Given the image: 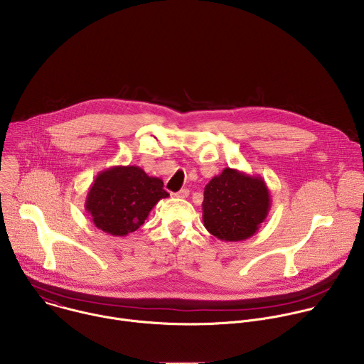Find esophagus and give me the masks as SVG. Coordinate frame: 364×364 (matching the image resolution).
<instances>
[{
	"mask_svg": "<svg viewBox=\"0 0 364 364\" xmlns=\"http://www.w3.org/2000/svg\"><path fill=\"white\" fill-rule=\"evenodd\" d=\"M188 194H190V191H188L187 188H181L178 193H176V197H180V198H186V197H188Z\"/></svg>",
	"mask_w": 364,
	"mask_h": 364,
	"instance_id": "obj_1",
	"label": "esophagus"
}]
</instances>
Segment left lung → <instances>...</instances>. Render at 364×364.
Segmentation results:
<instances>
[{
    "label": "left lung",
    "instance_id": "left-lung-1",
    "mask_svg": "<svg viewBox=\"0 0 364 364\" xmlns=\"http://www.w3.org/2000/svg\"><path fill=\"white\" fill-rule=\"evenodd\" d=\"M271 209V194L261 176L225 168L204 187L203 223L225 242L252 237Z\"/></svg>",
    "mask_w": 364,
    "mask_h": 364
}]
</instances>
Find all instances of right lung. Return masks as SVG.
Masks as SVG:
<instances>
[{"label":"right lung","mask_w":364,"mask_h":364,"mask_svg":"<svg viewBox=\"0 0 364 364\" xmlns=\"http://www.w3.org/2000/svg\"><path fill=\"white\" fill-rule=\"evenodd\" d=\"M159 177L138 166L100 171L89 187L85 207L93 225L112 236H127L146 220L152 207L170 194Z\"/></svg>","instance_id":"add662e5"}]
</instances>
